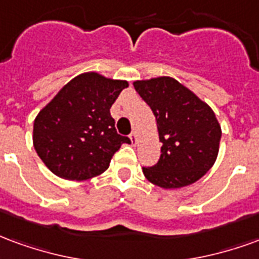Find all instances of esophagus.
Here are the masks:
<instances>
[{
	"label": "esophagus",
	"mask_w": 259,
	"mask_h": 259,
	"mask_svg": "<svg viewBox=\"0 0 259 259\" xmlns=\"http://www.w3.org/2000/svg\"><path fill=\"white\" fill-rule=\"evenodd\" d=\"M130 139H131V143H132V145H137L138 137H137V134H135V132H132L131 135H130Z\"/></svg>",
	"instance_id": "34e87169"
}]
</instances>
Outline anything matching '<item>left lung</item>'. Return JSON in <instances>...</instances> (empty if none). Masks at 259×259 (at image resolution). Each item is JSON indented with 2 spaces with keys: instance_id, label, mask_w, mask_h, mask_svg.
Instances as JSON below:
<instances>
[{
  "instance_id": "1",
  "label": "left lung",
  "mask_w": 259,
  "mask_h": 259,
  "mask_svg": "<svg viewBox=\"0 0 259 259\" xmlns=\"http://www.w3.org/2000/svg\"><path fill=\"white\" fill-rule=\"evenodd\" d=\"M135 91L157 121L161 156L145 168L149 182L163 189H179L199 181L218 157L222 131L214 110L172 77L134 81Z\"/></svg>"
}]
</instances>
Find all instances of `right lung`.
I'll list each match as a JSON object with an SVG mask.
<instances>
[{"label": "right lung", "instance_id": "add662e5", "mask_svg": "<svg viewBox=\"0 0 259 259\" xmlns=\"http://www.w3.org/2000/svg\"><path fill=\"white\" fill-rule=\"evenodd\" d=\"M128 81L88 71L70 80L34 120L33 145L51 172L87 181L109 168L113 154L130 143L118 135L110 107Z\"/></svg>", "mask_w": 259, "mask_h": 259}]
</instances>
